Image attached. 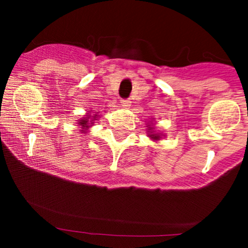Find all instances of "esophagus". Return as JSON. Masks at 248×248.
I'll return each mask as SVG.
<instances>
[{
	"label": "esophagus",
	"instance_id": "obj_1",
	"mask_svg": "<svg viewBox=\"0 0 248 248\" xmlns=\"http://www.w3.org/2000/svg\"><path fill=\"white\" fill-rule=\"evenodd\" d=\"M131 103L132 102L129 101V99H122L121 101V106L124 107V108H129V107H131Z\"/></svg>",
	"mask_w": 248,
	"mask_h": 248
}]
</instances>
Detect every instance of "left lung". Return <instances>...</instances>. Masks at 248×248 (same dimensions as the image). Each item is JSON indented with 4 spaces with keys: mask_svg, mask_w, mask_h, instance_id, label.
Returning a JSON list of instances; mask_svg holds the SVG:
<instances>
[{
    "mask_svg": "<svg viewBox=\"0 0 248 248\" xmlns=\"http://www.w3.org/2000/svg\"><path fill=\"white\" fill-rule=\"evenodd\" d=\"M150 137H151L152 139H159V136H157V134H152V136L150 134Z\"/></svg>",
    "mask_w": 248,
    "mask_h": 248,
    "instance_id": "obj_1",
    "label": "left lung"
}]
</instances>
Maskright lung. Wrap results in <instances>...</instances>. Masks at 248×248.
Wrapping results in <instances>:
<instances>
[{
  "label": "right lung",
  "instance_id": "add662e5",
  "mask_svg": "<svg viewBox=\"0 0 248 248\" xmlns=\"http://www.w3.org/2000/svg\"><path fill=\"white\" fill-rule=\"evenodd\" d=\"M89 119H91V116H89V117H86V119H84V120H81V121L79 122V126H81V127H84V128H86V127H89ZM93 120H96L94 119V116H93ZM93 120H92V121H93ZM91 124H93V122H91Z\"/></svg>",
  "mask_w": 248,
  "mask_h": 248
}]
</instances>
